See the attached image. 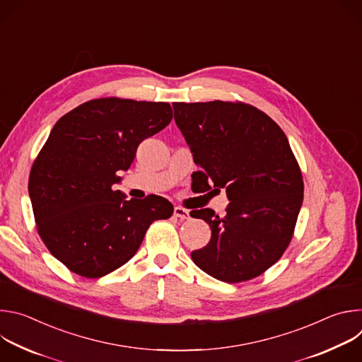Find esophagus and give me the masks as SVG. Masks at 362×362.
<instances>
[{"instance_id":"1","label":"esophagus","mask_w":362,"mask_h":362,"mask_svg":"<svg viewBox=\"0 0 362 362\" xmlns=\"http://www.w3.org/2000/svg\"><path fill=\"white\" fill-rule=\"evenodd\" d=\"M173 215L176 218H180V219H189V211L185 209V208H180V206H176L175 211H173Z\"/></svg>"}]
</instances>
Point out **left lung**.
<instances>
[{"mask_svg":"<svg viewBox=\"0 0 362 362\" xmlns=\"http://www.w3.org/2000/svg\"><path fill=\"white\" fill-rule=\"evenodd\" d=\"M175 122L190 147L199 192L226 190V215L206 208L209 243L192 252L208 275L238 284L259 276L288 247L303 200L298 162L282 129L245 103H173Z\"/></svg>","mask_w":362,"mask_h":362,"instance_id":"obj_1","label":"left lung"}]
</instances>
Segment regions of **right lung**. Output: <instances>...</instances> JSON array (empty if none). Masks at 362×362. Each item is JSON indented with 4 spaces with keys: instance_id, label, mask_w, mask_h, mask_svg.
<instances>
[{
    "instance_id": "1",
    "label": "right lung",
    "mask_w": 362,
    "mask_h": 362,
    "mask_svg": "<svg viewBox=\"0 0 362 362\" xmlns=\"http://www.w3.org/2000/svg\"><path fill=\"white\" fill-rule=\"evenodd\" d=\"M169 103L95 98L64 115L33 163L28 193L38 235L54 257L84 278L130 261L148 226L173 204L156 194L130 199L115 185L137 146L172 120Z\"/></svg>"
}]
</instances>
